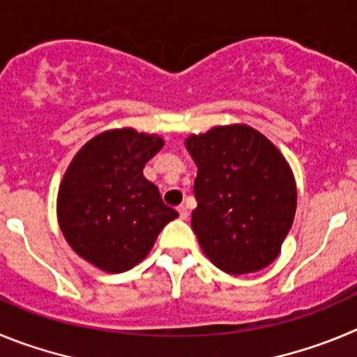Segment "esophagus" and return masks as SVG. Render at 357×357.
<instances>
[{
  "instance_id": "34e87169",
  "label": "esophagus",
  "mask_w": 357,
  "mask_h": 357,
  "mask_svg": "<svg viewBox=\"0 0 357 357\" xmlns=\"http://www.w3.org/2000/svg\"><path fill=\"white\" fill-rule=\"evenodd\" d=\"M178 213H179V218H181V220H186V218H188V208L179 206Z\"/></svg>"
}]
</instances>
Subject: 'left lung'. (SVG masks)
Returning <instances> with one entry per match:
<instances>
[{
  "label": "left lung",
  "instance_id": "obj_1",
  "mask_svg": "<svg viewBox=\"0 0 357 357\" xmlns=\"http://www.w3.org/2000/svg\"><path fill=\"white\" fill-rule=\"evenodd\" d=\"M197 165L192 229L227 274L271 265L294 224L297 186L281 151L245 124L215 126L185 140Z\"/></svg>",
  "mask_w": 357,
  "mask_h": 357
}]
</instances>
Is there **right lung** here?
<instances>
[{
	"label": "right lung",
	"mask_w": 357,
	"mask_h": 357,
	"mask_svg": "<svg viewBox=\"0 0 357 357\" xmlns=\"http://www.w3.org/2000/svg\"><path fill=\"white\" fill-rule=\"evenodd\" d=\"M163 147L133 128L102 131L76 153L60 183L56 215L76 255L110 274L133 268L178 211L144 178Z\"/></svg>",
	"instance_id": "obj_1"
}]
</instances>
